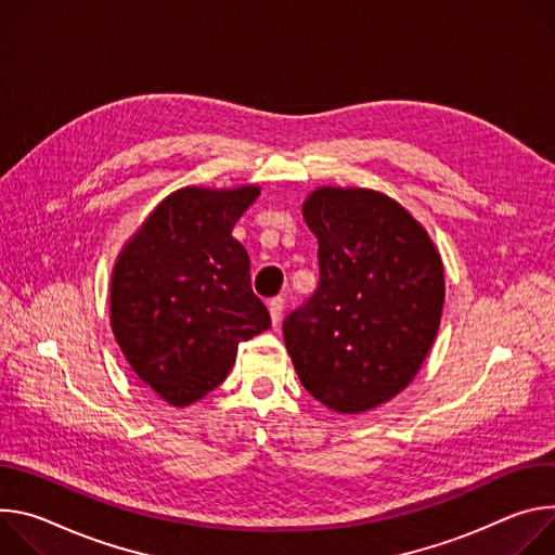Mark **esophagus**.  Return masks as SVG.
<instances>
[{
	"instance_id": "obj_1",
	"label": "esophagus",
	"mask_w": 555,
	"mask_h": 555,
	"mask_svg": "<svg viewBox=\"0 0 555 555\" xmlns=\"http://www.w3.org/2000/svg\"><path fill=\"white\" fill-rule=\"evenodd\" d=\"M267 306H269V313H271L273 326H278L280 320H282V311H284V299H282V297H271Z\"/></svg>"
}]
</instances>
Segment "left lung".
<instances>
[{"label":"left lung","instance_id":"8db88e82","mask_svg":"<svg viewBox=\"0 0 555 555\" xmlns=\"http://www.w3.org/2000/svg\"><path fill=\"white\" fill-rule=\"evenodd\" d=\"M301 214L320 244V286L284 320V344L318 401L367 412L412 384L435 344L441 254L403 205L375 190L324 184Z\"/></svg>","mask_w":555,"mask_h":555}]
</instances>
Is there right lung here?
I'll list each match as a JSON object with an SVG mask.
<instances>
[{
    "mask_svg": "<svg viewBox=\"0 0 555 555\" xmlns=\"http://www.w3.org/2000/svg\"><path fill=\"white\" fill-rule=\"evenodd\" d=\"M258 196L260 184L176 190L114 262L112 333L137 377L173 408L220 386L237 346L271 326L249 254L231 235Z\"/></svg>",
    "mask_w": 555,
    "mask_h": 555,
    "instance_id": "right-lung-1",
    "label": "right lung"
}]
</instances>
